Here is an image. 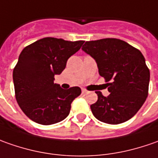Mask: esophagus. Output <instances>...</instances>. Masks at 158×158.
Returning <instances> with one entry per match:
<instances>
[{
  "label": "esophagus",
  "instance_id": "1",
  "mask_svg": "<svg viewBox=\"0 0 158 158\" xmlns=\"http://www.w3.org/2000/svg\"><path fill=\"white\" fill-rule=\"evenodd\" d=\"M88 93V91L85 89H82V94H87Z\"/></svg>",
  "mask_w": 158,
  "mask_h": 158
}]
</instances>
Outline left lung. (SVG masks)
Masks as SVG:
<instances>
[{
	"label": "left lung",
	"mask_w": 158,
	"mask_h": 158,
	"mask_svg": "<svg viewBox=\"0 0 158 158\" xmlns=\"http://www.w3.org/2000/svg\"><path fill=\"white\" fill-rule=\"evenodd\" d=\"M82 50L96 61L110 94L105 97L95 92L98 101L91 105L93 114L102 123L114 125L131 119L149 92L150 70L142 52L116 38L87 41Z\"/></svg>",
	"instance_id": "obj_1"
}]
</instances>
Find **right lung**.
Wrapping results in <instances>:
<instances>
[{"mask_svg": "<svg viewBox=\"0 0 158 158\" xmlns=\"http://www.w3.org/2000/svg\"><path fill=\"white\" fill-rule=\"evenodd\" d=\"M84 42L44 37L22 51L13 71L15 99L33 122L51 125L68 116L71 104L80 95L81 89H63L54 83V76L62 73L69 57Z\"/></svg>", "mask_w": 158, "mask_h": 158, "instance_id": "add662e5", "label": "right lung"}]
</instances>
